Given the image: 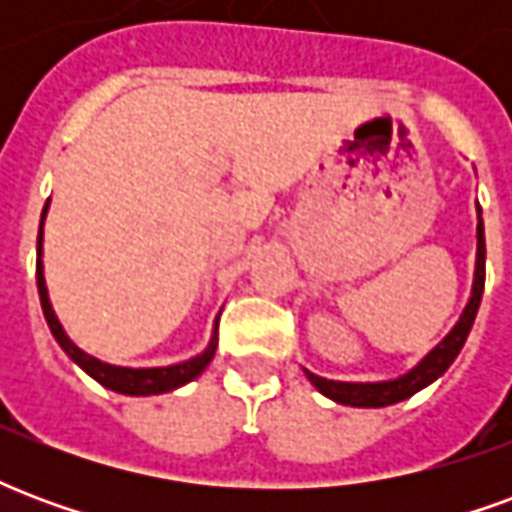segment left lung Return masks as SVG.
<instances>
[{"mask_svg":"<svg viewBox=\"0 0 512 512\" xmlns=\"http://www.w3.org/2000/svg\"><path fill=\"white\" fill-rule=\"evenodd\" d=\"M480 211V208H477ZM483 288H485V230H483V216L477 219V266H474V285H472V299L463 310L461 321L452 326V332L441 340L433 351H430L422 362H419L411 373L395 378V381H376V384H348V381H329L304 370L310 384L321 392V395L332 397L343 406H356V408H384L392 403H400L406 397L417 395L419 389H425L433 384L436 378L455 362V356L461 354L466 337L472 332V323L480 310V301H483Z\"/></svg>","mask_w":512,"mask_h":512,"instance_id":"left-lung-1","label":"left lung"}]
</instances>
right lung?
Masks as SVG:
<instances>
[{
  "label": "right lung",
  "instance_id": "obj_1",
  "mask_svg": "<svg viewBox=\"0 0 512 512\" xmlns=\"http://www.w3.org/2000/svg\"><path fill=\"white\" fill-rule=\"evenodd\" d=\"M46 211H49V202H46V208H43V219H46ZM40 244H43V222H40L38 230V293H40V307H43V315H46V323H49L51 334H54V340L60 343V348L65 354L71 356L76 365L82 367L87 376H93L98 384H104L106 389H115L120 395H161V392H172V389H178V386L189 384L194 378L200 376L202 370L208 367V362L216 354V345H219V323H216V329H213L211 345L202 351L200 356H194L189 362H180V365H169V367H142V370H134V367H115V365H106L101 359H95V356L84 354L82 348H76V345L68 340V334L62 332L60 321H57V315L51 310V301L49 293H46V279H43V263H40Z\"/></svg>",
  "mask_w": 512,
  "mask_h": 512
}]
</instances>
